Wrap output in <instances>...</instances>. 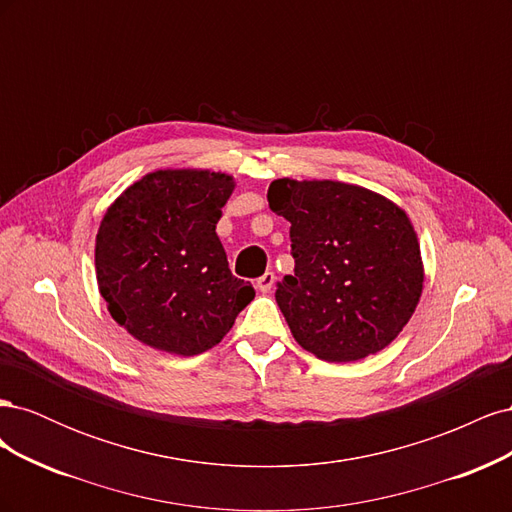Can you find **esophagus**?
Segmentation results:
<instances>
[{
    "label": "esophagus",
    "mask_w": 512,
    "mask_h": 512,
    "mask_svg": "<svg viewBox=\"0 0 512 512\" xmlns=\"http://www.w3.org/2000/svg\"><path fill=\"white\" fill-rule=\"evenodd\" d=\"M273 284H275V275L269 273V271H267L265 275H262V277H258V282H256V286H258L260 292H271Z\"/></svg>",
    "instance_id": "obj_1"
}]
</instances>
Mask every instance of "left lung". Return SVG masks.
Returning a JSON list of instances; mask_svg holds the SVG:
<instances>
[{
    "label": "left lung",
    "mask_w": 512,
    "mask_h": 512,
    "mask_svg": "<svg viewBox=\"0 0 512 512\" xmlns=\"http://www.w3.org/2000/svg\"><path fill=\"white\" fill-rule=\"evenodd\" d=\"M269 207L290 222L294 275L275 301L292 337L322 361L389 346L423 294L421 245L408 213L361 185L275 179Z\"/></svg>",
    "instance_id": "8db88e82"
}]
</instances>
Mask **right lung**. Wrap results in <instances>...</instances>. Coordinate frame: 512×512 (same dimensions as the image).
<instances>
[{
  "label": "right lung",
  "mask_w": 512,
  "mask_h": 512,
  "mask_svg": "<svg viewBox=\"0 0 512 512\" xmlns=\"http://www.w3.org/2000/svg\"><path fill=\"white\" fill-rule=\"evenodd\" d=\"M235 179L166 168L123 190L96 235L108 312L138 342L194 356L218 346L256 292L228 269L215 232Z\"/></svg>",
  "instance_id": "obj_1"
}]
</instances>
